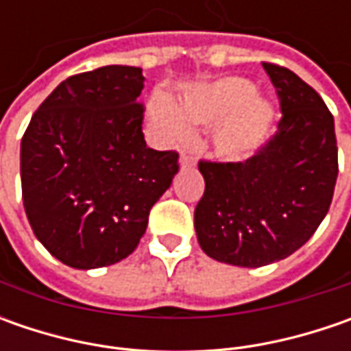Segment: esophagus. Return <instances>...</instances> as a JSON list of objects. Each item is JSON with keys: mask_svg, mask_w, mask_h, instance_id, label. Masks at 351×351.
I'll return each mask as SVG.
<instances>
[{"mask_svg": "<svg viewBox=\"0 0 351 351\" xmlns=\"http://www.w3.org/2000/svg\"><path fill=\"white\" fill-rule=\"evenodd\" d=\"M180 164H182V168H193V166H195V158L191 154H183L182 160H180Z\"/></svg>", "mask_w": 351, "mask_h": 351, "instance_id": "obj_1", "label": "esophagus"}]
</instances>
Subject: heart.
Segmentation results:
<instances>
[{"instance_id":"obj_1","label":"heart","mask_w":351,"mask_h":351,"mask_svg":"<svg viewBox=\"0 0 351 351\" xmlns=\"http://www.w3.org/2000/svg\"><path fill=\"white\" fill-rule=\"evenodd\" d=\"M152 117L158 128L176 142L189 136L187 125H210L219 121L213 134L217 154L226 160H242L263 144L274 111L269 103L254 95L250 82L223 77L183 95L173 111L164 103H154Z\"/></svg>"}]
</instances>
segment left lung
Listing matches in <instances>:
<instances>
[{"mask_svg": "<svg viewBox=\"0 0 351 351\" xmlns=\"http://www.w3.org/2000/svg\"><path fill=\"white\" fill-rule=\"evenodd\" d=\"M262 66L281 107L276 132L242 162L199 160V244L213 260L240 267L301 248L330 209L338 178L334 117L322 97L287 68Z\"/></svg>", "mask_w": 351, "mask_h": 351, "instance_id": "obj_1", "label": "left lung"}]
</instances>
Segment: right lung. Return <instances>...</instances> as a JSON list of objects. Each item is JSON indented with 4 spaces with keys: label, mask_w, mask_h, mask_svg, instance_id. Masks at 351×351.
I'll list each match as a JSON object with an SVG mask.
<instances>
[{
    "label": "right lung",
    "mask_w": 351,
    "mask_h": 351,
    "mask_svg": "<svg viewBox=\"0 0 351 351\" xmlns=\"http://www.w3.org/2000/svg\"><path fill=\"white\" fill-rule=\"evenodd\" d=\"M144 75L101 66L70 75L34 111L21 141V189L34 236L62 263L125 260L180 169L176 150L148 148Z\"/></svg>",
    "instance_id": "add662e5"
}]
</instances>
